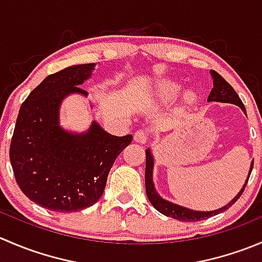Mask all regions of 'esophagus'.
Segmentation results:
<instances>
[{"label":"esophagus","mask_w":262,"mask_h":262,"mask_svg":"<svg viewBox=\"0 0 262 262\" xmlns=\"http://www.w3.org/2000/svg\"><path fill=\"white\" fill-rule=\"evenodd\" d=\"M148 139V133L144 129H138V130L134 133V141L137 143H146Z\"/></svg>","instance_id":"34e87169"}]
</instances>
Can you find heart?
<instances>
[{"instance_id": "1", "label": "heart", "mask_w": 262, "mask_h": 262, "mask_svg": "<svg viewBox=\"0 0 262 262\" xmlns=\"http://www.w3.org/2000/svg\"><path fill=\"white\" fill-rule=\"evenodd\" d=\"M180 84L175 83V82H165L162 83L160 89V95L163 100H171L173 97L178 96V94L180 92ZM189 100H194V97L189 96L187 97Z\"/></svg>"}]
</instances>
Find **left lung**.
Segmentation results:
<instances>
[{
	"mask_svg": "<svg viewBox=\"0 0 262 262\" xmlns=\"http://www.w3.org/2000/svg\"><path fill=\"white\" fill-rule=\"evenodd\" d=\"M210 75L213 77V89L210 91L209 96H208V101H219V102H228V104H234L237 106L241 107L242 110L246 113L245 105L242 104L241 99L237 95V92L234 91L233 87L228 83L223 77H222L219 73H216L215 71H210ZM253 167V161L251 163V168H250V173L252 171ZM152 171H153V157L150 155L149 149L146 150V192H147V198L149 199L150 204L156 208L160 213H162L163 215L166 216H171V218H175L178 221H184V222H198V221H203V219L210 218V216L216 215V214L224 212V210L228 209L229 207L234 204L237 200L239 199V196L244 192L246 185H247L248 179L246 180L244 187L241 189V191L236 195L233 200L231 203L226 205V207L221 208L218 210H213V212H196V210H191L187 209V208L180 207V205L172 204V203L167 202V200L162 199L160 195L156 192L155 186H153V180H152Z\"/></svg>",
	"mask_w": 262,
	"mask_h": 262,
	"instance_id": "left-lung-1",
	"label": "left lung"
}]
</instances>
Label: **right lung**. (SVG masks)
I'll return each mask as SVG.
<instances>
[{
    "label": "right lung",
    "mask_w": 262,
    "mask_h": 262,
    "mask_svg": "<svg viewBox=\"0 0 262 262\" xmlns=\"http://www.w3.org/2000/svg\"><path fill=\"white\" fill-rule=\"evenodd\" d=\"M95 63L49 75L30 92L18 112L10 144V161L21 191L53 212H78L101 198L110 168L129 146L130 134L115 137L94 121L82 134L63 130L58 123L62 100L87 95L80 84Z\"/></svg>",
    "instance_id": "right-lung-1"
}]
</instances>
